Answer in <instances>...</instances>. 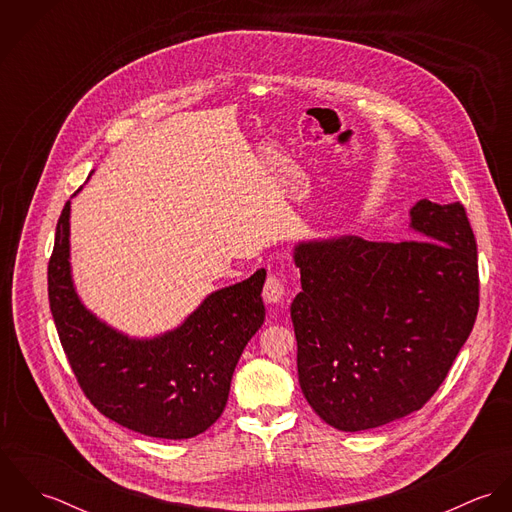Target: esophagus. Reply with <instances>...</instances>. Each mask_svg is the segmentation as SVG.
Instances as JSON below:
<instances>
[{"label": "esophagus", "instance_id": "obj_1", "mask_svg": "<svg viewBox=\"0 0 512 512\" xmlns=\"http://www.w3.org/2000/svg\"><path fill=\"white\" fill-rule=\"evenodd\" d=\"M262 295H264V301H266V303H282L284 297H286V282H284L280 276L270 274V276L266 278Z\"/></svg>", "mask_w": 512, "mask_h": 512}]
</instances>
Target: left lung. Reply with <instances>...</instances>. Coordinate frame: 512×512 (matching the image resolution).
Masks as SVG:
<instances>
[{
  "mask_svg": "<svg viewBox=\"0 0 512 512\" xmlns=\"http://www.w3.org/2000/svg\"><path fill=\"white\" fill-rule=\"evenodd\" d=\"M410 228L404 242L335 236L293 248L299 386L341 432L420 410L475 325L477 242L463 205L422 199Z\"/></svg>",
  "mask_w": 512,
  "mask_h": 512,
  "instance_id": "1",
  "label": "left lung"
}]
</instances>
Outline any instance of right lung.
<instances>
[{
    "mask_svg": "<svg viewBox=\"0 0 512 512\" xmlns=\"http://www.w3.org/2000/svg\"><path fill=\"white\" fill-rule=\"evenodd\" d=\"M71 201L49 260V303L74 376L112 422L149 438L189 439L222 414L236 363L262 327L266 270L207 295L173 331L134 339L84 307L71 274Z\"/></svg>",
    "mask_w": 512,
    "mask_h": 512,
    "instance_id": "add662e5",
    "label": "right lung"
}]
</instances>
